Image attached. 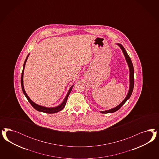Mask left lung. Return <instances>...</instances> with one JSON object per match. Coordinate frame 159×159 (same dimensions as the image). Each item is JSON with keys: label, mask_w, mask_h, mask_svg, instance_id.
<instances>
[{"label": "left lung", "mask_w": 159, "mask_h": 159, "mask_svg": "<svg viewBox=\"0 0 159 159\" xmlns=\"http://www.w3.org/2000/svg\"><path fill=\"white\" fill-rule=\"evenodd\" d=\"M116 44L120 47V48L122 51V52H123L124 56H125L126 61V62L128 63V67H129V91H128V94L125 97V99L122 101L118 106H116L115 108H113L112 109L108 110L100 111V112L102 113V114L112 113V112H114L116 111H118L120 108V107L125 104L126 101H127L130 98V96H131L132 92H133V90H134V66H133V64H132V61L130 59V57H129L128 54L126 52V51L124 47L120 43H116Z\"/></svg>", "instance_id": "obj_1"}]
</instances>
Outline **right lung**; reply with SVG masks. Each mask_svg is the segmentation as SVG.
Instances as JSON below:
<instances>
[{
    "label": "right lung",
    "instance_id": "add662e5",
    "mask_svg": "<svg viewBox=\"0 0 159 159\" xmlns=\"http://www.w3.org/2000/svg\"><path fill=\"white\" fill-rule=\"evenodd\" d=\"M29 55H30V53H29V55H27V58H26L25 60V61H24V65H23V71H22V73H21V85L22 90H23V93H24L25 96V97L27 98V99L28 100V101H29V102L31 104V105L33 106V107H34V108L38 111L43 112H45V113H48V114H53V113H56V112H58L59 111H61L62 110H63V108L65 107V105H66V101H67L69 95L71 91H72V90L73 89V87L74 85H72V86L70 87V88L69 89V91L67 92V94H66V96L65 97V99L63 100V101H62V102L59 106H57V107H50V108H48V107L39 106V105H38V104H35V102H34L33 101H32V100L30 98V97L28 96V95L27 94V93H26L25 92V90H24V85H23V75H24V67H25V63L27 62V59H28Z\"/></svg>",
    "mask_w": 159,
    "mask_h": 159
}]
</instances>
